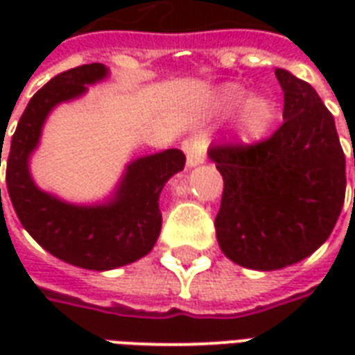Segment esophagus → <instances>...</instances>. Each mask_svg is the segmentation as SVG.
I'll list each match as a JSON object with an SVG mask.
<instances>
[{
  "label": "esophagus",
  "mask_w": 355,
  "mask_h": 355,
  "mask_svg": "<svg viewBox=\"0 0 355 355\" xmlns=\"http://www.w3.org/2000/svg\"><path fill=\"white\" fill-rule=\"evenodd\" d=\"M186 163L188 167H196L205 162V152H207V140L203 137H190L184 140Z\"/></svg>",
  "instance_id": "esophagus-1"
}]
</instances>
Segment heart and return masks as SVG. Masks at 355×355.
Here are the masks:
<instances>
[{"mask_svg": "<svg viewBox=\"0 0 355 355\" xmlns=\"http://www.w3.org/2000/svg\"><path fill=\"white\" fill-rule=\"evenodd\" d=\"M247 96V89L238 83H226L218 89L216 104L223 112H232L239 106L236 117V135L241 142L261 140L275 119V102L268 94L257 93Z\"/></svg>", "mask_w": 355, "mask_h": 355, "instance_id": "b5f03b06", "label": "heart"}]
</instances>
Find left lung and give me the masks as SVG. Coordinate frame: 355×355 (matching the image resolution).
Listing matches in <instances>:
<instances>
[{"label":"left lung","instance_id":"1","mask_svg":"<svg viewBox=\"0 0 355 355\" xmlns=\"http://www.w3.org/2000/svg\"><path fill=\"white\" fill-rule=\"evenodd\" d=\"M275 78L283 89L282 127L251 146L207 152L224 180L218 245L232 262L261 272L320 249L346 193V159L331 112L310 83L283 68H275Z\"/></svg>","mask_w":355,"mask_h":355}]
</instances>
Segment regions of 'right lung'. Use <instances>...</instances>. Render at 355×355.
<instances>
[{"label": "right lung", "instance_id": "right-lung-1", "mask_svg": "<svg viewBox=\"0 0 355 355\" xmlns=\"http://www.w3.org/2000/svg\"><path fill=\"white\" fill-rule=\"evenodd\" d=\"M104 78L108 68L93 62L58 73L43 85L28 102L7 155V192L24 230L53 257L96 272L131 264L154 249L162 230L159 193L186 163L177 148L137 157L125 167L108 200L93 205L60 200L35 184L30 157L47 116L58 104L83 96L87 85Z\"/></svg>", "mask_w": 355, "mask_h": 355}]
</instances>
